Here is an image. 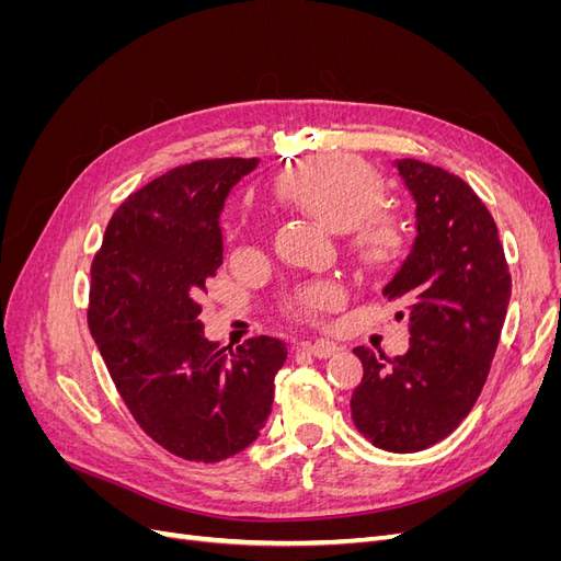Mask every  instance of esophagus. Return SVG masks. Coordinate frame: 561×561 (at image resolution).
<instances>
[{"instance_id":"34e87169","label":"esophagus","mask_w":561,"mask_h":561,"mask_svg":"<svg viewBox=\"0 0 561 561\" xmlns=\"http://www.w3.org/2000/svg\"><path fill=\"white\" fill-rule=\"evenodd\" d=\"M304 351L311 353L313 358H318V360H328V358H332V355H336L342 348H339L336 344H330V342H316V344L304 346Z\"/></svg>"}]
</instances>
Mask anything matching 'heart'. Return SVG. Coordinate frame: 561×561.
Instances as JSON below:
<instances>
[{
  "label": "heart",
  "instance_id": "heart-1",
  "mask_svg": "<svg viewBox=\"0 0 561 561\" xmlns=\"http://www.w3.org/2000/svg\"><path fill=\"white\" fill-rule=\"evenodd\" d=\"M278 194L301 213L311 215L332 231L348 233V248L363 264L383 268L393 264L407 245L402 219L381 210L383 186L375 168L365 161L330 154L290 168L276 180ZM344 299L334 280L307 283L287 301L293 316L316 322Z\"/></svg>",
  "mask_w": 561,
  "mask_h": 561
}]
</instances>
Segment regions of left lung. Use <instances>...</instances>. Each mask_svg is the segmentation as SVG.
<instances>
[{
  "instance_id": "left-lung-1",
  "label": "left lung",
  "mask_w": 561,
  "mask_h": 561,
  "mask_svg": "<svg viewBox=\"0 0 561 561\" xmlns=\"http://www.w3.org/2000/svg\"><path fill=\"white\" fill-rule=\"evenodd\" d=\"M396 165L416 203V236L383 295L410 311L412 339L396 358L353 351L365 375L351 416L375 447L412 454L445 439L478 402L513 278L494 217L468 182L416 159Z\"/></svg>"
}]
</instances>
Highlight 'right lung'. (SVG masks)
Instances as JSON below:
<instances>
[{"mask_svg":"<svg viewBox=\"0 0 561 561\" xmlns=\"http://www.w3.org/2000/svg\"><path fill=\"white\" fill-rule=\"evenodd\" d=\"M260 159L184 163L130 194L91 264L89 330L138 426L171 454L217 463L260 437L287 346L203 336L201 295L222 264L219 215Z\"/></svg>","mask_w":561,"mask_h":561,"instance_id":"obj_1","label":"right lung"}]
</instances>
